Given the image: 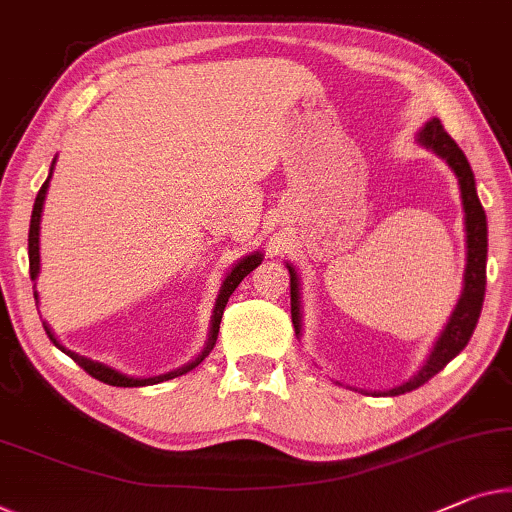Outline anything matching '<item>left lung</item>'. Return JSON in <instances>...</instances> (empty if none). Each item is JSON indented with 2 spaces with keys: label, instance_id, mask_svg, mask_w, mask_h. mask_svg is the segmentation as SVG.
Masks as SVG:
<instances>
[{
  "label": "left lung",
  "instance_id": "1",
  "mask_svg": "<svg viewBox=\"0 0 512 512\" xmlns=\"http://www.w3.org/2000/svg\"><path fill=\"white\" fill-rule=\"evenodd\" d=\"M418 143L425 145L427 150L439 154L446 164L453 168L457 175L459 191H462V207H464V231H466V268H464V288L459 295L453 316L448 318V325L443 328L441 337L436 339V344L429 353L425 365L420 372L397 388L385 390L383 395H404L420 388L422 383H427L434 374H439L450 360L459 355V351L469 344V339L476 330L480 309H483L485 300V265H487V217L480 198L476 194V177L466 161L464 152L459 150L457 143L448 136L446 129L441 127V122L432 117L425 127L418 133ZM288 274H291V316H293V328L295 335L302 332V314H300V279L298 272L291 263H286Z\"/></svg>",
  "mask_w": 512,
  "mask_h": 512
}]
</instances>
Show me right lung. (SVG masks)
<instances>
[{"label":"right lung","mask_w":512,"mask_h":512,"mask_svg":"<svg viewBox=\"0 0 512 512\" xmlns=\"http://www.w3.org/2000/svg\"><path fill=\"white\" fill-rule=\"evenodd\" d=\"M53 168H55V159H53V166H50V175L48 180L43 182V187L39 189V194H36V201H34V210H32V221H29V277L32 281L39 277V268H41V256H39V231H41V212H43V201H46V194H48V184H50V177H53ZM263 261V254L261 251H254V254L240 258L238 263L233 265V270L226 274L224 284L219 288V295H217V302H214V311H212V323H210V335H207V342L205 348L201 353H198L196 360L187 362V365L175 369V372H168V374H159V376H150V379H133V376H127L122 372H117V369L103 365V362H96L85 358V355H78L69 351V348H64L62 344L57 342V337L53 335V330L48 328V323H43V328H46L50 342H53L59 351H64L69 358H73L78 362L80 367L85 369L87 374L94 376V379H99L108 385H117V388H140V385H154V383H161V381H168V379H175V376H182L191 372V369L201 365V362L210 355V351L217 344V335H219V323H221V316H224V309H226V302L231 298L235 288H238L240 281L247 277V274L258 268ZM34 298H39V295L34 293Z\"/></svg>","instance_id":"add662e5"}]
</instances>
